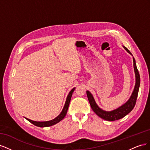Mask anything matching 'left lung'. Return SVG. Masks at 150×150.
I'll return each mask as SVG.
<instances>
[{
	"label": "left lung",
	"instance_id": "obj_1",
	"mask_svg": "<svg viewBox=\"0 0 150 150\" xmlns=\"http://www.w3.org/2000/svg\"><path fill=\"white\" fill-rule=\"evenodd\" d=\"M124 48L126 50V51H128L130 54H131V52L126 47H124ZM133 59L134 69L136 76V84L132 95L131 96L129 100L125 104H123V105L112 111H105L98 107L91 93L88 91H86V94H87V96L88 98L89 102L90 103L91 107L93 111L96 113L99 117H100L101 118L110 121L118 120L128 115V113L132 111L133 109L134 108L136 104V102H137L139 88L140 85V76L138 70L137 69V65H136L134 58L133 57Z\"/></svg>",
	"mask_w": 150,
	"mask_h": 150
}]
</instances>
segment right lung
<instances>
[{
    "instance_id": "add662e5",
    "label": "right lung",
    "mask_w": 150,
    "mask_h": 150,
    "mask_svg": "<svg viewBox=\"0 0 150 150\" xmlns=\"http://www.w3.org/2000/svg\"><path fill=\"white\" fill-rule=\"evenodd\" d=\"M74 89H75V88L72 89L69 92V94H68V96L67 97L64 108H63V110H62V112H61V114L59 115L57 117H56L55 119H54V120H51V121H43V122H38V121H32V120H30L29 119H28V118H26V120H28L29 122H31V123H33L35 126H39V127L51 126H52L54 125L57 123V122H59L60 121H61L65 117L66 113L67 112L68 107H69V103H70V101H71L72 94V93H73Z\"/></svg>"
}]
</instances>
